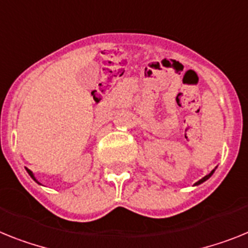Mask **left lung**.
<instances>
[{
  "label": "left lung",
  "instance_id": "obj_1",
  "mask_svg": "<svg viewBox=\"0 0 248 248\" xmlns=\"http://www.w3.org/2000/svg\"><path fill=\"white\" fill-rule=\"evenodd\" d=\"M216 169H217V168H216ZM216 169H213V170H212V171H211V172H209V174H208V175H205V176H204V178H202V179H201V180H198V182L195 183V184H194V185H199V184H202V183H204V182H205V180H208V179H209V178H211V176H212V175H213V172H214V171H216Z\"/></svg>",
  "mask_w": 248,
  "mask_h": 248
}]
</instances>
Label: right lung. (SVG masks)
Here are the masks:
<instances>
[{"instance_id":"obj_1","label":"right lung","mask_w":248,"mask_h":248,"mask_svg":"<svg viewBox=\"0 0 248 248\" xmlns=\"http://www.w3.org/2000/svg\"><path fill=\"white\" fill-rule=\"evenodd\" d=\"M26 171H28V174H29V175H30V176H31V178L34 179V180H35V182H36V183H37V184H40V183L37 182V179H36V178H35V175H34V172L31 171V170H29V169H28V168H26Z\"/></svg>"}]
</instances>
